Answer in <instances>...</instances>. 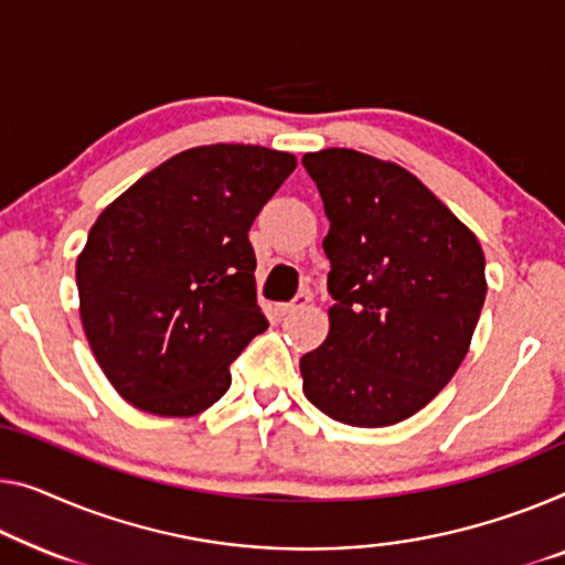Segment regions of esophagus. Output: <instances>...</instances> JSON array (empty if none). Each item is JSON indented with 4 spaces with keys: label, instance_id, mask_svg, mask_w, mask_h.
Returning a JSON list of instances; mask_svg holds the SVG:
<instances>
[{
    "label": "esophagus",
    "instance_id": "34e87169",
    "mask_svg": "<svg viewBox=\"0 0 565 565\" xmlns=\"http://www.w3.org/2000/svg\"><path fill=\"white\" fill-rule=\"evenodd\" d=\"M311 301V291H299L297 297H294V301H289V305H281V315H294V311L305 309Z\"/></svg>",
    "mask_w": 565,
    "mask_h": 565
}]
</instances>
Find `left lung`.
Here are the masks:
<instances>
[{"instance_id": "obj_1", "label": "left lung", "mask_w": 565, "mask_h": 565, "mask_svg": "<svg viewBox=\"0 0 565 565\" xmlns=\"http://www.w3.org/2000/svg\"><path fill=\"white\" fill-rule=\"evenodd\" d=\"M324 202L330 334L301 358L305 395L360 428L434 401L465 360L487 297L484 254L418 177L355 149L301 159Z\"/></svg>"}]
</instances>
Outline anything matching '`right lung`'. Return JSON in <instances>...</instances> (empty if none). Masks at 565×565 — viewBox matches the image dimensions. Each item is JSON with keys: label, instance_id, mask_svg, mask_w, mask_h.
<instances>
[{"label": "right lung", "instance_id": "obj_1", "mask_svg": "<svg viewBox=\"0 0 565 565\" xmlns=\"http://www.w3.org/2000/svg\"><path fill=\"white\" fill-rule=\"evenodd\" d=\"M297 157L254 145L180 151L98 215L75 264L81 322L124 401L195 416L268 327L248 231Z\"/></svg>", "mask_w": 565, "mask_h": 565}]
</instances>
